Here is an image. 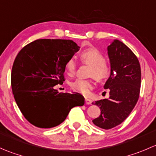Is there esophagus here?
Here are the masks:
<instances>
[{
	"label": "esophagus",
	"mask_w": 156,
	"mask_h": 156,
	"mask_svg": "<svg viewBox=\"0 0 156 156\" xmlns=\"http://www.w3.org/2000/svg\"><path fill=\"white\" fill-rule=\"evenodd\" d=\"M92 103V100H90V99L88 98H85V104L86 105H90Z\"/></svg>",
	"instance_id": "34e87169"
}]
</instances>
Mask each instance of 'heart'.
Wrapping results in <instances>:
<instances>
[{
    "mask_svg": "<svg viewBox=\"0 0 156 156\" xmlns=\"http://www.w3.org/2000/svg\"><path fill=\"white\" fill-rule=\"evenodd\" d=\"M81 62L90 66L89 75L94 77L97 81H104L110 77L111 66L106 60L103 53L95 48H89L82 50L79 54ZM76 69L74 59H69L65 63V70L69 75H73ZM94 83L91 80L76 79L72 83V88L83 94H89L93 88Z\"/></svg>",
    "mask_w": 156,
    "mask_h": 156,
    "instance_id": "1",
    "label": "heart"
}]
</instances>
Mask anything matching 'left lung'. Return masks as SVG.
I'll list each match as a JSON object with an SVG mask.
<instances>
[{"mask_svg": "<svg viewBox=\"0 0 156 156\" xmlns=\"http://www.w3.org/2000/svg\"><path fill=\"white\" fill-rule=\"evenodd\" d=\"M107 50L112 72L104 88L109 89V98L95 102L101 114L93 120L96 126L106 130L127 119L137 103L141 84L140 65L131 50L119 40Z\"/></svg>", "mask_w": 156, "mask_h": 156, "instance_id": "8db88e82", "label": "left lung"}]
</instances>
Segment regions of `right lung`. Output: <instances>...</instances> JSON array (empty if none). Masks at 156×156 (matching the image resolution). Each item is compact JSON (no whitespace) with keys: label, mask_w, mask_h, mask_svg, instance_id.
<instances>
[{"label":"right lung","mask_w":156,"mask_h":156,"mask_svg":"<svg viewBox=\"0 0 156 156\" xmlns=\"http://www.w3.org/2000/svg\"><path fill=\"white\" fill-rule=\"evenodd\" d=\"M79 48L72 40L38 39L19 52L12 65L11 87L17 106L31 125L56 127L72 108L84 104L78 93H59L53 87L63 84L66 62Z\"/></svg>","instance_id":"1"}]
</instances>
